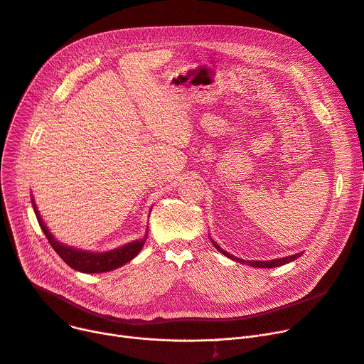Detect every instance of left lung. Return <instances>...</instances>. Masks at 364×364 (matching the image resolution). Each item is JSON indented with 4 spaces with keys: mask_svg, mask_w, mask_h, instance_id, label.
Instances as JSON below:
<instances>
[{
    "mask_svg": "<svg viewBox=\"0 0 364 364\" xmlns=\"http://www.w3.org/2000/svg\"><path fill=\"white\" fill-rule=\"evenodd\" d=\"M213 245L215 246V250H218L223 255H225V257H228V258H232V259H235V261H237V262H240V264L246 262L247 265H251V267H258V269H273V267L284 265V264H288V262H291V261H294V259H296L298 257H301V255H302V254H296V255L284 257V258H279V259H273V261H243V259H239V258L233 257L232 254L225 252L224 250H221V247H220L214 240H213Z\"/></svg>",
    "mask_w": 364,
    "mask_h": 364,
    "instance_id": "1",
    "label": "left lung"
}]
</instances>
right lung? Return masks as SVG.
<instances>
[{
	"label": "right lung",
	"mask_w": 364,
	"mask_h": 364,
	"mask_svg": "<svg viewBox=\"0 0 364 364\" xmlns=\"http://www.w3.org/2000/svg\"><path fill=\"white\" fill-rule=\"evenodd\" d=\"M32 206L33 211L36 214L38 223H40L43 232L53 246V250L59 254V257L76 272H82V273H105L118 269V267L124 265L125 262L131 261L134 257H137V254L141 251V247L146 242V237L141 240H134L122 247H118V250H113L109 252H100V254H94V252H85L80 250H73V247H69L66 245H62L57 242L53 235L48 232L47 225L43 223L40 214L36 211V206L32 199Z\"/></svg>",
	"instance_id": "1"
}]
</instances>
